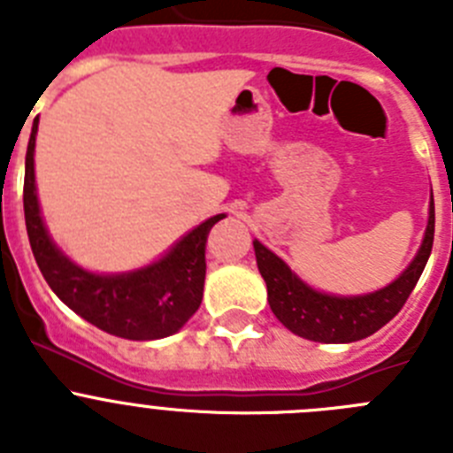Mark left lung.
I'll use <instances>...</instances> for the list:
<instances>
[{"mask_svg": "<svg viewBox=\"0 0 453 453\" xmlns=\"http://www.w3.org/2000/svg\"><path fill=\"white\" fill-rule=\"evenodd\" d=\"M435 211L434 197L429 208V224L424 231L422 247L413 263L381 290L356 297H335L303 283L286 263L272 254L265 245L254 240L258 272L267 283V302L276 319L299 338L313 342H356L376 334L390 322L411 297L415 283L422 276L434 247Z\"/></svg>", "mask_w": 453, "mask_h": 453, "instance_id": "obj_1", "label": "left lung"}]
</instances>
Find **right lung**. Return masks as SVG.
<instances>
[{
  "label": "right lung",
  "mask_w": 453,
  "mask_h": 453,
  "mask_svg": "<svg viewBox=\"0 0 453 453\" xmlns=\"http://www.w3.org/2000/svg\"><path fill=\"white\" fill-rule=\"evenodd\" d=\"M38 119L24 163V219L31 251L56 297L95 324L127 340H158L177 334L197 313L206 279V238L224 215H213L183 235L163 258L122 274H95L72 263L50 238L35 195L34 151Z\"/></svg>",
  "instance_id": "add662e5"
}]
</instances>
